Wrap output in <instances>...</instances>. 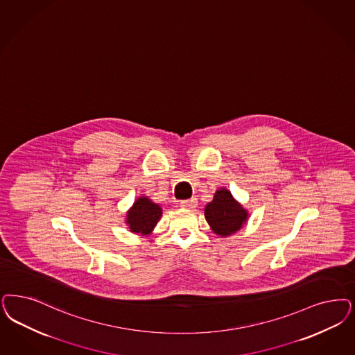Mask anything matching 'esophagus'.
I'll return each mask as SVG.
<instances>
[{
    "instance_id": "esophagus-1",
    "label": "esophagus",
    "mask_w": 355,
    "mask_h": 355,
    "mask_svg": "<svg viewBox=\"0 0 355 355\" xmlns=\"http://www.w3.org/2000/svg\"><path fill=\"white\" fill-rule=\"evenodd\" d=\"M198 205L196 198H191V199H186V200H181V206L184 208H196Z\"/></svg>"
}]
</instances>
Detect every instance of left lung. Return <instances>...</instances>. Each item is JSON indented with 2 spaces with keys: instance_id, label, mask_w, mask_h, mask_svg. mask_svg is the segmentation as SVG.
<instances>
[{
  "instance_id": "8db88e82",
  "label": "left lung",
  "mask_w": 355,
  "mask_h": 355,
  "mask_svg": "<svg viewBox=\"0 0 355 355\" xmlns=\"http://www.w3.org/2000/svg\"><path fill=\"white\" fill-rule=\"evenodd\" d=\"M205 215L212 231L220 236H230L239 231L248 218V212L225 189L216 191L214 200L205 208Z\"/></svg>"
}]
</instances>
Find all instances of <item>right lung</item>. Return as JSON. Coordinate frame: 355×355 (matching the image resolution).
Listing matches in <instances>:
<instances>
[{
    "instance_id": "right-lung-1",
    "label": "right lung",
    "mask_w": 355,
    "mask_h": 355,
    "mask_svg": "<svg viewBox=\"0 0 355 355\" xmlns=\"http://www.w3.org/2000/svg\"><path fill=\"white\" fill-rule=\"evenodd\" d=\"M161 218V208L146 196L137 199L127 214V224L135 233H149Z\"/></svg>"
}]
</instances>
